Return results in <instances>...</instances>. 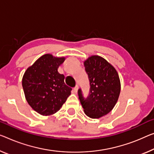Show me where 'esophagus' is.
<instances>
[{
	"label": "esophagus",
	"mask_w": 154,
	"mask_h": 154,
	"mask_svg": "<svg viewBox=\"0 0 154 154\" xmlns=\"http://www.w3.org/2000/svg\"><path fill=\"white\" fill-rule=\"evenodd\" d=\"M78 89H79V86H78V85H75V87L74 88V91L75 93H77Z\"/></svg>",
	"instance_id": "34e87169"
}]
</instances>
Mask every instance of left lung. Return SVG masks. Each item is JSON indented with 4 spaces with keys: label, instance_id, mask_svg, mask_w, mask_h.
Wrapping results in <instances>:
<instances>
[{
    "label": "left lung",
    "instance_id": "8db88e82",
    "mask_svg": "<svg viewBox=\"0 0 154 154\" xmlns=\"http://www.w3.org/2000/svg\"><path fill=\"white\" fill-rule=\"evenodd\" d=\"M90 89L84 98L78 91L80 103L87 116L99 118L109 113L116 104L120 92V82L116 70L105 59L91 56L84 62Z\"/></svg>",
    "mask_w": 154,
    "mask_h": 154
}]
</instances>
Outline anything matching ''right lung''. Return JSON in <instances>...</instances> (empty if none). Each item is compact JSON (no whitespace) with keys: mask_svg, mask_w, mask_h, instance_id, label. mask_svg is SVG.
<instances>
[{"mask_svg":"<svg viewBox=\"0 0 154 154\" xmlns=\"http://www.w3.org/2000/svg\"><path fill=\"white\" fill-rule=\"evenodd\" d=\"M64 57L45 54L27 68L22 80L25 98L34 111L42 116L58 112L71 94L72 88L65 83V75L58 69Z\"/></svg>","mask_w":154,"mask_h":154,"instance_id":"right-lung-1","label":"right lung"}]
</instances>
